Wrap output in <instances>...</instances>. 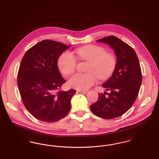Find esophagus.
I'll return each mask as SVG.
<instances>
[{
    "label": "esophagus",
    "instance_id": "esophagus-1",
    "mask_svg": "<svg viewBox=\"0 0 159 159\" xmlns=\"http://www.w3.org/2000/svg\"><path fill=\"white\" fill-rule=\"evenodd\" d=\"M79 92L80 93H87L89 91H88V90H80V91H79Z\"/></svg>",
    "mask_w": 159,
    "mask_h": 159
}]
</instances>
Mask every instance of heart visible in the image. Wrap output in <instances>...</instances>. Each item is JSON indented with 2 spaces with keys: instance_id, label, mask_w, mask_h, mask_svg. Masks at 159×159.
I'll list each match as a JSON object with an SVG mask.
<instances>
[{
  "instance_id": "obj_1",
  "label": "heart",
  "mask_w": 159,
  "mask_h": 159,
  "mask_svg": "<svg viewBox=\"0 0 159 159\" xmlns=\"http://www.w3.org/2000/svg\"><path fill=\"white\" fill-rule=\"evenodd\" d=\"M106 50L97 45H89L80 47L75 53L80 60L90 61L87 73H77L68 80V85L79 90H85L97 83L98 77L100 79L109 78L115 71L116 58L112 53H106ZM76 57L69 50L64 52L58 58L57 66L59 71L64 75L75 72L77 66Z\"/></svg>"
}]
</instances>
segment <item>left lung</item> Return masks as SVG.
Returning a JSON list of instances; mask_svg holds the SVG:
<instances>
[{
    "instance_id": "1",
    "label": "left lung",
    "mask_w": 159,
    "mask_h": 159,
    "mask_svg": "<svg viewBox=\"0 0 159 159\" xmlns=\"http://www.w3.org/2000/svg\"><path fill=\"white\" fill-rule=\"evenodd\" d=\"M97 41L107 43L114 50L116 66L112 77L102 85L110 93H98V100L90 109L100 118L113 119L127 112L135 102L142 84L141 68L134 49L119 38L111 35Z\"/></svg>"
}]
</instances>
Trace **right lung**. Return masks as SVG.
<instances>
[{"label":"right lung","mask_w":159,"mask_h":159,"mask_svg":"<svg viewBox=\"0 0 159 159\" xmlns=\"http://www.w3.org/2000/svg\"><path fill=\"white\" fill-rule=\"evenodd\" d=\"M70 46L45 39L30 48L22 58L17 75L21 98L29 112L41 121L64 118L76 91L61 90L66 80L58 67L59 56Z\"/></svg>","instance_id":"right-lung-1"}]
</instances>
